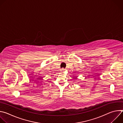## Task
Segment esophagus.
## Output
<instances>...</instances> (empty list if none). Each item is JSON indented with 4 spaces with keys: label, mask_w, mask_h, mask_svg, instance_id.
<instances>
[{
    "label": "esophagus",
    "mask_w": 123,
    "mask_h": 123,
    "mask_svg": "<svg viewBox=\"0 0 123 123\" xmlns=\"http://www.w3.org/2000/svg\"><path fill=\"white\" fill-rule=\"evenodd\" d=\"M61 71H62V72H64L65 71V69H64V68H63L61 69Z\"/></svg>",
    "instance_id": "esophagus-1"
}]
</instances>
